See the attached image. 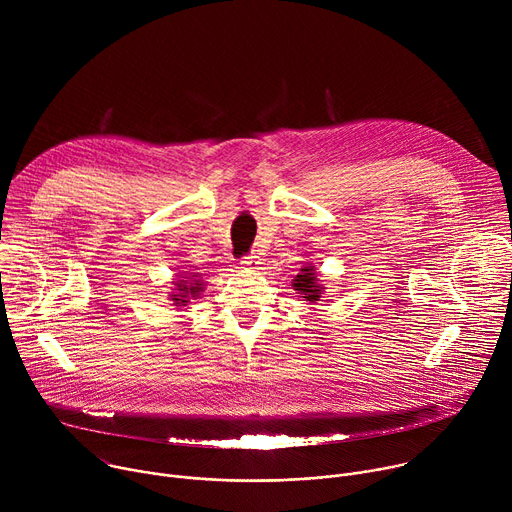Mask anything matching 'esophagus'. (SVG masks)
I'll use <instances>...</instances> for the list:
<instances>
[{
	"mask_svg": "<svg viewBox=\"0 0 512 512\" xmlns=\"http://www.w3.org/2000/svg\"><path fill=\"white\" fill-rule=\"evenodd\" d=\"M241 265H243L247 271H257V269H261L263 261H261L259 255H249V257H245V259L241 261Z\"/></svg>",
	"mask_w": 512,
	"mask_h": 512,
	"instance_id": "1",
	"label": "esophagus"
}]
</instances>
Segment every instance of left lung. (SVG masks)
Masks as SVG:
<instances>
[{"label": "left lung", "instance_id": "obj_1", "mask_svg": "<svg viewBox=\"0 0 512 512\" xmlns=\"http://www.w3.org/2000/svg\"><path fill=\"white\" fill-rule=\"evenodd\" d=\"M291 285H294L296 294H300V298H304L308 304L320 302L322 291L326 289V287H322V283L318 279V273H316V267L312 263H308L300 269V273L296 275L294 281H291Z\"/></svg>", "mask_w": 512, "mask_h": 512}]
</instances>
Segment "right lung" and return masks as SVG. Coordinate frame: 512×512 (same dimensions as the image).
Listing matches in <instances>:
<instances>
[{
    "label": "right lung",
    "mask_w": 512,
    "mask_h": 512,
    "mask_svg": "<svg viewBox=\"0 0 512 512\" xmlns=\"http://www.w3.org/2000/svg\"><path fill=\"white\" fill-rule=\"evenodd\" d=\"M172 291L168 300L176 310H186L190 308L192 300H196L202 291H204V275L192 267L186 271H180L176 275V281H172Z\"/></svg>",
    "instance_id": "add662e5"
}]
</instances>
